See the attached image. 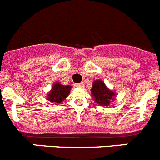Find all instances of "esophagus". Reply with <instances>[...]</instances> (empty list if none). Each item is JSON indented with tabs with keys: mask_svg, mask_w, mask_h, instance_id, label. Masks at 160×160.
<instances>
[{
	"mask_svg": "<svg viewBox=\"0 0 160 160\" xmlns=\"http://www.w3.org/2000/svg\"><path fill=\"white\" fill-rule=\"evenodd\" d=\"M75 86L77 87H78V88H82V87H84V82L77 83V84H75Z\"/></svg>",
	"mask_w": 160,
	"mask_h": 160,
	"instance_id": "esophagus-1",
	"label": "esophagus"
}]
</instances>
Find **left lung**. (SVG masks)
Wrapping results in <instances>:
<instances>
[{"label":"left lung","instance_id":"1","mask_svg":"<svg viewBox=\"0 0 160 160\" xmlns=\"http://www.w3.org/2000/svg\"><path fill=\"white\" fill-rule=\"evenodd\" d=\"M91 92L96 102L103 107L108 106L111 100L114 99L113 97L115 95V94L109 90L104 82L100 80H97L93 83Z\"/></svg>","mask_w":160,"mask_h":160}]
</instances>
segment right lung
I'll return each mask as SVG.
<instances>
[{"label": "right lung", "mask_w": 160, "mask_h": 160, "mask_svg": "<svg viewBox=\"0 0 160 160\" xmlns=\"http://www.w3.org/2000/svg\"><path fill=\"white\" fill-rule=\"evenodd\" d=\"M71 87L70 86H63L59 82H56L53 86V89L47 97V99L54 103H59L69 95Z\"/></svg>", "instance_id": "1"}]
</instances>
